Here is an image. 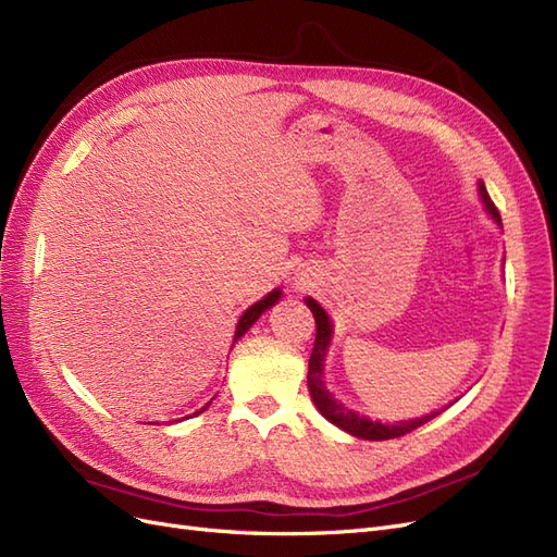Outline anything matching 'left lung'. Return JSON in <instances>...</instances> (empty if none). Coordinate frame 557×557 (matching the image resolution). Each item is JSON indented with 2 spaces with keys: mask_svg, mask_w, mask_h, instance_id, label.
<instances>
[{
  "mask_svg": "<svg viewBox=\"0 0 557 557\" xmlns=\"http://www.w3.org/2000/svg\"><path fill=\"white\" fill-rule=\"evenodd\" d=\"M479 193H481V199H483L487 213H491L495 221L502 225L499 211L493 205V199H491V195H487L483 183H479ZM307 305H309V309H311V313L315 318V342H313V350H311V358H309L307 383H309V393H311V397L315 401L318 411L323 413L330 420V423H334L336 428L350 432L352 436H360V440L383 442V440H397V436L409 434V432L418 430L420 425H425L428 420H432L436 413H440V411H434V413L423 416V418L404 420V423H397V425H383V423H374V420H367V418L358 416L356 411H350V409L344 407V404L336 401L325 391V383H323V360H325V350H327L330 336H332L330 318H327V313L323 309H320V305H315L311 297L307 299Z\"/></svg>",
  "mask_w": 557,
  "mask_h": 557,
  "instance_id": "8db88e82",
  "label": "left lung"
}]
</instances>
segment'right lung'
Listing matches in <instances>:
<instances>
[{
    "label": "right lung",
    "instance_id": "right-lung-1",
    "mask_svg": "<svg viewBox=\"0 0 557 557\" xmlns=\"http://www.w3.org/2000/svg\"><path fill=\"white\" fill-rule=\"evenodd\" d=\"M278 297H281V290H274V293H269L264 299H260V301H256V305H252V307H248L246 309V313L242 315V320H239V325H237V332H234V342H237V339H242V336H244V332L252 325V323H256V320L269 309V307H272V305H276V301H278ZM211 404V401H209ZM209 404H207V407L205 409H199L197 413H201V411H207L209 409Z\"/></svg>",
    "mask_w": 557,
    "mask_h": 557
}]
</instances>
